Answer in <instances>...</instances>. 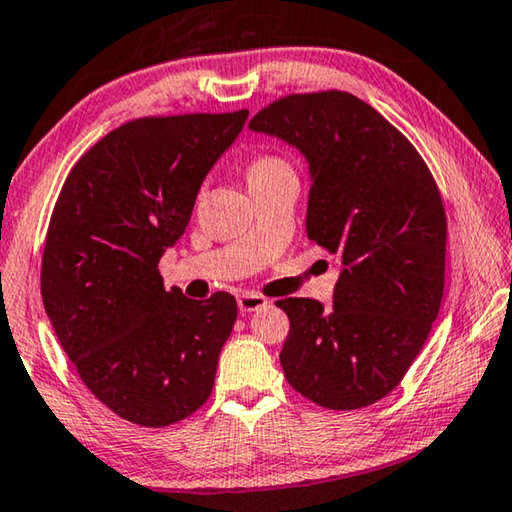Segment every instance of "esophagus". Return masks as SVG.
I'll list each match as a JSON object with an SVG mask.
<instances>
[{
  "instance_id": "1",
  "label": "esophagus",
  "mask_w": 512,
  "mask_h": 512,
  "mask_svg": "<svg viewBox=\"0 0 512 512\" xmlns=\"http://www.w3.org/2000/svg\"><path fill=\"white\" fill-rule=\"evenodd\" d=\"M267 306V299L261 297V294H240L238 297V308L240 312H254V310H261Z\"/></svg>"
}]
</instances>
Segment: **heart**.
Returning <instances> with one entry per match:
<instances>
[{"instance_id": "heart-1", "label": "heart", "mask_w": 512, "mask_h": 512, "mask_svg": "<svg viewBox=\"0 0 512 512\" xmlns=\"http://www.w3.org/2000/svg\"><path fill=\"white\" fill-rule=\"evenodd\" d=\"M283 170H290V168L279 157H258L254 164L249 166V177H265V175L283 173Z\"/></svg>"}]
</instances>
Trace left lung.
Segmentation results:
<instances>
[{
	"label": "left lung",
	"mask_w": 512,
	"mask_h": 512,
	"mask_svg": "<svg viewBox=\"0 0 512 512\" xmlns=\"http://www.w3.org/2000/svg\"><path fill=\"white\" fill-rule=\"evenodd\" d=\"M249 130L306 159L308 238L339 258L333 308L276 301L290 319L285 378L326 409L369 407L405 378L441 310V193L405 134L353 94L285 96Z\"/></svg>",
	"instance_id": "8db88e82"
}]
</instances>
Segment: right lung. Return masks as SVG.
I'll return each mask as SVG.
<instances>
[{
	"label": "right lung",
	"mask_w": 512,
	"mask_h": 512,
	"mask_svg": "<svg viewBox=\"0 0 512 512\" xmlns=\"http://www.w3.org/2000/svg\"><path fill=\"white\" fill-rule=\"evenodd\" d=\"M249 112L137 119L89 148L65 179L42 256V301L80 380L116 416L166 427L211 396L236 324L227 292L164 288L157 270Z\"/></svg>",
	"instance_id": "obj_1"
}]
</instances>
